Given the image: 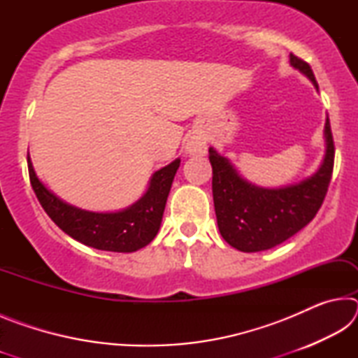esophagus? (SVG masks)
<instances>
[{"label": "esophagus", "mask_w": 358, "mask_h": 358, "mask_svg": "<svg viewBox=\"0 0 358 358\" xmlns=\"http://www.w3.org/2000/svg\"><path fill=\"white\" fill-rule=\"evenodd\" d=\"M186 153L187 155H203L205 150H207V145L201 136H191L186 141Z\"/></svg>", "instance_id": "esophagus-1"}]
</instances>
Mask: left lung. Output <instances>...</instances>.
Returning <instances> with one entry per match:
<instances>
[{
  "mask_svg": "<svg viewBox=\"0 0 358 358\" xmlns=\"http://www.w3.org/2000/svg\"><path fill=\"white\" fill-rule=\"evenodd\" d=\"M290 64L319 90L310 64L294 53H290ZM324 132L327 151L319 171L311 178L281 189H265L248 183L227 157L221 156L215 148L208 150V159L213 167L211 189L217 227L230 246L243 252L270 250L313 221L329 191L335 162V143L329 117Z\"/></svg>",
  "mask_w": 358,
  "mask_h": 358,
  "instance_id": "8db88e82",
  "label": "left lung"
}]
</instances>
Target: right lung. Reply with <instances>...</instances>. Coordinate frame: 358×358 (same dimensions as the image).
Masks as SVG:
<instances>
[{"instance_id":"1","label":"right lung","mask_w":358,"mask_h":358,"mask_svg":"<svg viewBox=\"0 0 358 358\" xmlns=\"http://www.w3.org/2000/svg\"><path fill=\"white\" fill-rule=\"evenodd\" d=\"M29 181L39 203L57 226L80 243L102 251L132 252L147 246L159 230L169 191L180 159L157 171L150 181L148 191L134 205L117 213H93L72 207L52 194L36 177L29 159Z\"/></svg>"}]
</instances>
